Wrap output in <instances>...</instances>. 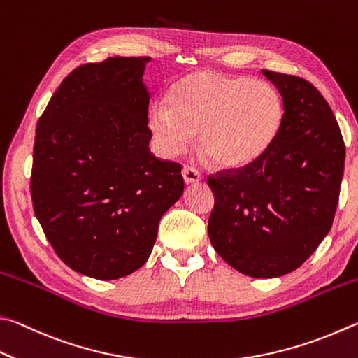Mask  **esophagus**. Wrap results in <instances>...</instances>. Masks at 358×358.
<instances>
[{
  "instance_id": "esophagus-1",
  "label": "esophagus",
  "mask_w": 358,
  "mask_h": 358,
  "mask_svg": "<svg viewBox=\"0 0 358 358\" xmlns=\"http://www.w3.org/2000/svg\"><path fill=\"white\" fill-rule=\"evenodd\" d=\"M181 177H183L186 185L199 183V181L201 180L200 172L196 171V169H194V167H185L183 171H181Z\"/></svg>"
}]
</instances>
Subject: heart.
<instances>
[{
  "label": "heart",
  "instance_id": "heart-1",
  "mask_svg": "<svg viewBox=\"0 0 358 358\" xmlns=\"http://www.w3.org/2000/svg\"><path fill=\"white\" fill-rule=\"evenodd\" d=\"M169 105H153L148 127L158 152L175 158L187 152L194 134L213 164L230 171L262 159L280 133L285 106L264 81L197 71L175 83Z\"/></svg>",
  "mask_w": 358,
  "mask_h": 358
}]
</instances>
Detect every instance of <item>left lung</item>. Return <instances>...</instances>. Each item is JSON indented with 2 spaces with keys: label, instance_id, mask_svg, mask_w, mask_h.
Segmentation results:
<instances>
[{
  "label": "left lung",
  "instance_id": "8db88e82",
  "mask_svg": "<svg viewBox=\"0 0 358 358\" xmlns=\"http://www.w3.org/2000/svg\"><path fill=\"white\" fill-rule=\"evenodd\" d=\"M285 106L280 133L255 164L208 178V236L233 269L253 278L296 271L332 227L344 172L343 136L326 99L299 76L262 70Z\"/></svg>",
  "mask_w": 358,
  "mask_h": 358
}]
</instances>
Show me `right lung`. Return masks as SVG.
Instances as JSON below:
<instances>
[{"mask_svg": "<svg viewBox=\"0 0 358 358\" xmlns=\"http://www.w3.org/2000/svg\"><path fill=\"white\" fill-rule=\"evenodd\" d=\"M148 62L115 56L75 69L36 128V217L62 262L96 280L144 266L162 214L183 194L181 166L148 148Z\"/></svg>", "mask_w": 358, "mask_h": 358, "instance_id": "add662e5", "label": "right lung"}]
</instances>
